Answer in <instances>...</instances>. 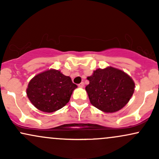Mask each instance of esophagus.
<instances>
[{"label":"esophagus","instance_id":"esophagus-1","mask_svg":"<svg viewBox=\"0 0 159 159\" xmlns=\"http://www.w3.org/2000/svg\"><path fill=\"white\" fill-rule=\"evenodd\" d=\"M78 87H84V82H81V84H78Z\"/></svg>","mask_w":159,"mask_h":159}]
</instances>
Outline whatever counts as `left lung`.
Returning a JSON list of instances; mask_svg holds the SVG:
<instances>
[{"instance_id": "8db88e82", "label": "left lung", "mask_w": 159, "mask_h": 159, "mask_svg": "<svg viewBox=\"0 0 159 159\" xmlns=\"http://www.w3.org/2000/svg\"><path fill=\"white\" fill-rule=\"evenodd\" d=\"M87 80L90 84L85 89L90 103L104 112L120 110L134 93V83L132 78L113 67L96 69Z\"/></svg>"}]
</instances>
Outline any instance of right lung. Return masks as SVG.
I'll return each mask as SVG.
<instances>
[{"label":"right lung","mask_w":159,"mask_h":159,"mask_svg":"<svg viewBox=\"0 0 159 159\" xmlns=\"http://www.w3.org/2000/svg\"><path fill=\"white\" fill-rule=\"evenodd\" d=\"M77 85L69 76L60 71L50 69L38 74L30 80L27 95L33 105L43 112L59 110L69 102Z\"/></svg>","instance_id":"1"}]
</instances>
